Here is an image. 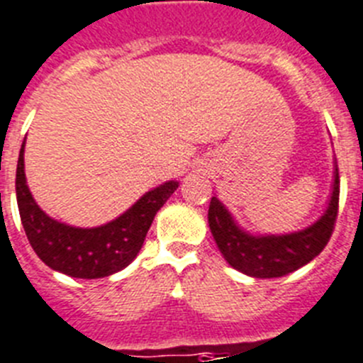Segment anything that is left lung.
<instances>
[{
  "instance_id": "1",
  "label": "left lung",
  "mask_w": 363,
  "mask_h": 363,
  "mask_svg": "<svg viewBox=\"0 0 363 363\" xmlns=\"http://www.w3.org/2000/svg\"><path fill=\"white\" fill-rule=\"evenodd\" d=\"M338 164L334 159L333 190L325 212L307 228L291 234H252L217 197L210 201L208 225L230 267L250 277H281L311 263L325 248L338 216Z\"/></svg>"
}]
</instances>
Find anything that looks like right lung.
<instances>
[{"label": "right lung", "instance_id": "right-lung-1", "mask_svg": "<svg viewBox=\"0 0 363 363\" xmlns=\"http://www.w3.org/2000/svg\"><path fill=\"white\" fill-rule=\"evenodd\" d=\"M23 155L25 140L16 168V199L30 247L49 269L80 279H99L125 269L143 248L157 212L179 188L177 181L162 182L116 219L80 228L52 219L38 206L27 186Z\"/></svg>", "mask_w": 363, "mask_h": 363}]
</instances>
